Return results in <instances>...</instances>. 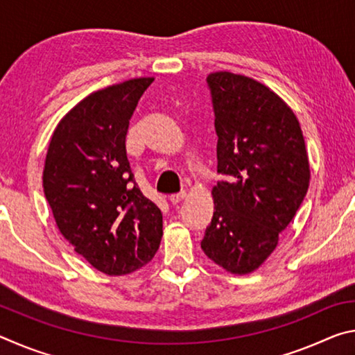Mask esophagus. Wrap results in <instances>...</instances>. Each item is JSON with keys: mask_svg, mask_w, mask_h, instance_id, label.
I'll list each match as a JSON object with an SVG mask.
<instances>
[{"mask_svg": "<svg viewBox=\"0 0 355 355\" xmlns=\"http://www.w3.org/2000/svg\"><path fill=\"white\" fill-rule=\"evenodd\" d=\"M184 197H186V192L183 191V192H180V194H172V196L169 197V200H171L172 205H177V203L184 200Z\"/></svg>", "mask_w": 355, "mask_h": 355, "instance_id": "obj_1", "label": "esophagus"}]
</instances>
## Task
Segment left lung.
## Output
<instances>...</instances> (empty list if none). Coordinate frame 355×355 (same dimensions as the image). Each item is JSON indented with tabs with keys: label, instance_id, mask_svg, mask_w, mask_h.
<instances>
[{
	"label": "left lung",
	"instance_id": "obj_1",
	"mask_svg": "<svg viewBox=\"0 0 355 355\" xmlns=\"http://www.w3.org/2000/svg\"><path fill=\"white\" fill-rule=\"evenodd\" d=\"M218 133L214 213L202 250L227 272L257 271L307 194L310 163L296 114L266 84L233 71L209 73Z\"/></svg>",
	"mask_w": 355,
	"mask_h": 355
}]
</instances>
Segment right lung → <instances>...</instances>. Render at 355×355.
I'll use <instances>...</instances> for the list:
<instances>
[{
	"label": "right lung",
	"mask_w": 355,
	"mask_h": 355,
	"mask_svg": "<svg viewBox=\"0 0 355 355\" xmlns=\"http://www.w3.org/2000/svg\"><path fill=\"white\" fill-rule=\"evenodd\" d=\"M155 78L95 91L59 120L46 150L44 192L58 230L95 269L135 272L155 257L163 214L135 183L125 137Z\"/></svg>",
	"instance_id": "right-lung-1"
}]
</instances>
